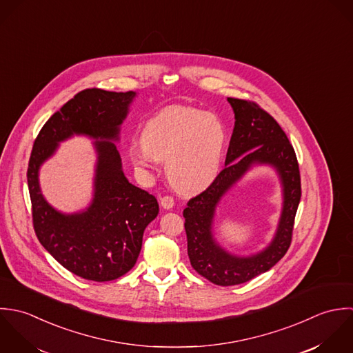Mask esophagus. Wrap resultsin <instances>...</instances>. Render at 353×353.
<instances>
[{
    "mask_svg": "<svg viewBox=\"0 0 353 353\" xmlns=\"http://www.w3.org/2000/svg\"><path fill=\"white\" fill-rule=\"evenodd\" d=\"M161 206L165 210H170L174 206V199L172 196H163V198H161Z\"/></svg>",
    "mask_w": 353,
    "mask_h": 353,
    "instance_id": "esophagus-1",
    "label": "esophagus"
}]
</instances>
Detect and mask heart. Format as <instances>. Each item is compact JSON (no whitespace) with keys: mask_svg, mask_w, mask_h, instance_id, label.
Returning a JSON list of instances; mask_svg holds the SVG:
<instances>
[{"mask_svg":"<svg viewBox=\"0 0 353 353\" xmlns=\"http://www.w3.org/2000/svg\"><path fill=\"white\" fill-rule=\"evenodd\" d=\"M141 143H132L128 157L135 168L165 162L169 183L179 192L209 185L219 172L226 130L210 112L191 106H172L152 116L143 127Z\"/></svg>","mask_w":353,"mask_h":353,"instance_id":"b5f03b06","label":"heart"}]
</instances>
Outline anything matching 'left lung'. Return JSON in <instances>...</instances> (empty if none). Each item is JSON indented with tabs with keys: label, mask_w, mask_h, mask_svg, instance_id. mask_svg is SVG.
Instances as JSON below:
<instances>
[{
	"label": "left lung",
	"mask_w": 353,
	"mask_h": 353,
	"mask_svg": "<svg viewBox=\"0 0 353 353\" xmlns=\"http://www.w3.org/2000/svg\"><path fill=\"white\" fill-rule=\"evenodd\" d=\"M234 113V128L225 168L210 187L192 198L184 209L188 256L192 268L215 285L232 286L269 272L286 254L301 185L297 158L279 123L256 103L228 98ZM273 167L283 188L282 215L276 233L262 252L240 257L226 252L213 236V219L220 199L254 165Z\"/></svg>",
	"instance_id": "left-lung-1"
}]
</instances>
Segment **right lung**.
<instances>
[{
	"mask_svg": "<svg viewBox=\"0 0 353 353\" xmlns=\"http://www.w3.org/2000/svg\"><path fill=\"white\" fill-rule=\"evenodd\" d=\"M135 97V91H80L46 121L31 151L27 181L37 237L60 265L84 280L112 281L128 273L141 254L144 229L159 212L157 199L125 177L116 145ZM74 134L94 139L97 162L92 203L67 214L44 199L39 169Z\"/></svg>",
	"mask_w": 353,
	"mask_h": 353,
	"instance_id": "1",
	"label": "right lung"
}]
</instances>
